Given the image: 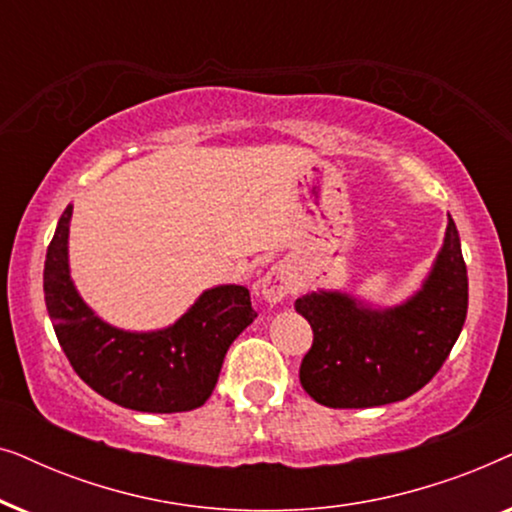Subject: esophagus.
I'll return each instance as SVG.
<instances>
[{
  "mask_svg": "<svg viewBox=\"0 0 512 512\" xmlns=\"http://www.w3.org/2000/svg\"><path fill=\"white\" fill-rule=\"evenodd\" d=\"M261 293L268 303H282V300L291 293L289 272L279 268V265H272L261 279Z\"/></svg>",
  "mask_w": 512,
  "mask_h": 512,
  "instance_id": "34e87169",
  "label": "esophagus"
}]
</instances>
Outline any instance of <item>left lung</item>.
I'll return each mask as SVG.
<instances>
[{
    "label": "left lung",
    "instance_id": "1",
    "mask_svg": "<svg viewBox=\"0 0 512 512\" xmlns=\"http://www.w3.org/2000/svg\"><path fill=\"white\" fill-rule=\"evenodd\" d=\"M296 312L314 340L300 363V384L326 408H375L403 401L431 382L468 310V275L452 216L445 244L422 291L405 305L370 310L345 293H307Z\"/></svg>",
    "mask_w": 512,
    "mask_h": 512
}]
</instances>
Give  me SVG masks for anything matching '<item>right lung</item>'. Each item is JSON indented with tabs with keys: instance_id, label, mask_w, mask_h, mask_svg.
<instances>
[{
	"instance_id": "1",
	"label": "right lung",
	"mask_w": 512,
	"mask_h": 512,
	"mask_svg": "<svg viewBox=\"0 0 512 512\" xmlns=\"http://www.w3.org/2000/svg\"><path fill=\"white\" fill-rule=\"evenodd\" d=\"M62 212L46 251L44 296L62 352L76 375L111 403L139 412H186L212 396L223 356L256 319L249 289L216 286L202 293L177 324L156 333H125L104 324L69 279Z\"/></svg>"
}]
</instances>
